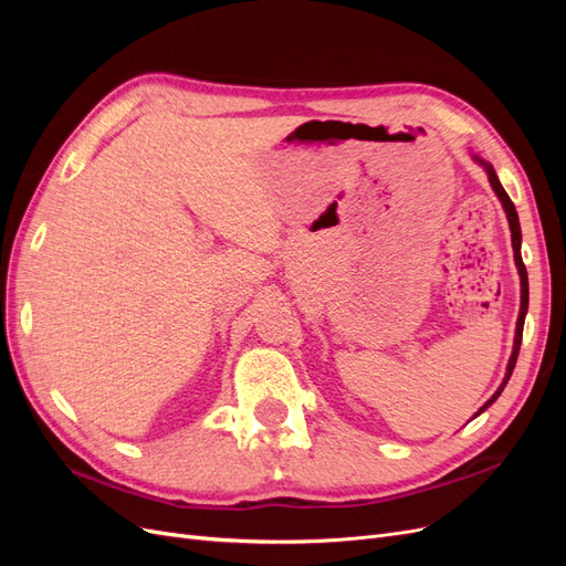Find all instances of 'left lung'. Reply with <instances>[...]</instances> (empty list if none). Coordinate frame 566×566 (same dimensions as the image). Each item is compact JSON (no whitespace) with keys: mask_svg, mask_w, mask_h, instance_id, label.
Listing matches in <instances>:
<instances>
[{"mask_svg":"<svg viewBox=\"0 0 566 566\" xmlns=\"http://www.w3.org/2000/svg\"><path fill=\"white\" fill-rule=\"evenodd\" d=\"M474 160L486 169L491 188L495 191V196L501 198L503 208H505V214H507V221H510V233H512V250H515V264H517L520 281H522V306H520V318H517V331H515V347H512V356H510V364H507V373H505V378H503V385L499 387V391H495L493 397H491L482 408H479V413H484V410H486L495 399L501 397V391L505 389V385H507V380H510V375H512V370H515V364H517L520 345H522V331H524V318H526V310H528V279H526V266H524V262H522V229H520V217H517L515 205H512L510 196L505 193V188L501 186L499 177H495V169H493L489 163H484L482 158L474 156ZM479 413H476V416H479Z\"/></svg>","mask_w":566,"mask_h":566,"instance_id":"left-lung-1","label":"left lung"}]
</instances>
